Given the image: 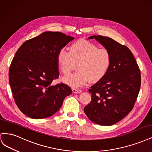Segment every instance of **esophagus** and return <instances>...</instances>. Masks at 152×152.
<instances>
[{"mask_svg":"<svg viewBox=\"0 0 152 152\" xmlns=\"http://www.w3.org/2000/svg\"><path fill=\"white\" fill-rule=\"evenodd\" d=\"M72 91L73 93H80L82 92V90L80 89H77V88H73Z\"/></svg>","mask_w":152,"mask_h":152,"instance_id":"34e87169","label":"esophagus"}]
</instances>
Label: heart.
I'll list each match as a JSON object with an SVG mask.
<instances>
[{"label":"heart","instance_id":"b5f03b06","mask_svg":"<svg viewBox=\"0 0 152 152\" xmlns=\"http://www.w3.org/2000/svg\"><path fill=\"white\" fill-rule=\"evenodd\" d=\"M57 62L64 75L70 73L77 64V72L66 76L63 80L69 85L79 87L90 82H96L107 74L111 64V55L107 49L81 39L72 44L70 52L62 49L58 53Z\"/></svg>","mask_w":152,"mask_h":152}]
</instances>
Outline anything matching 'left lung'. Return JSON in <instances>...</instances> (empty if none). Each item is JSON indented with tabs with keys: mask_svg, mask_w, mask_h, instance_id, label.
I'll return each mask as SVG.
<instances>
[{
	"mask_svg": "<svg viewBox=\"0 0 152 152\" xmlns=\"http://www.w3.org/2000/svg\"><path fill=\"white\" fill-rule=\"evenodd\" d=\"M88 39H95L108 50L111 64L106 75L89 89L91 102L85 107L84 112L95 124L112 126L134 107L141 86L140 70L126 45L102 35Z\"/></svg>",
	"mask_w": 152,
	"mask_h": 152,
	"instance_id": "obj_1",
	"label": "left lung"
}]
</instances>
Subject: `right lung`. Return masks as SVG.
<instances>
[{"instance_id": "right-lung-1", "label": "right lung", "mask_w": 152, "mask_h": 152, "mask_svg": "<svg viewBox=\"0 0 152 152\" xmlns=\"http://www.w3.org/2000/svg\"><path fill=\"white\" fill-rule=\"evenodd\" d=\"M74 38L61 32L45 31L23 44L13 58L9 82L20 111L31 118L53 115L72 93L68 85L52 86L59 78L57 55Z\"/></svg>"}]
</instances>
